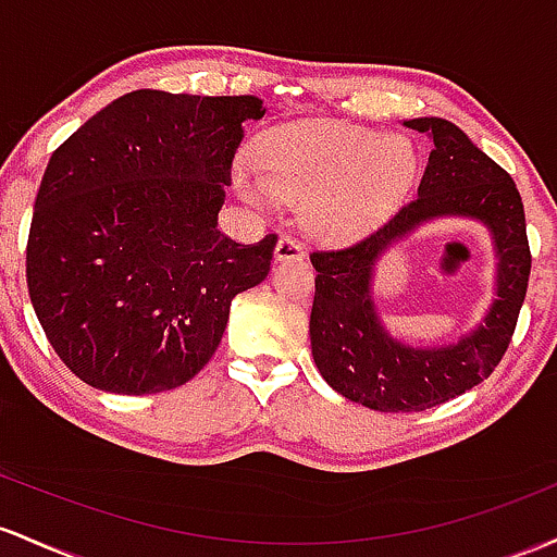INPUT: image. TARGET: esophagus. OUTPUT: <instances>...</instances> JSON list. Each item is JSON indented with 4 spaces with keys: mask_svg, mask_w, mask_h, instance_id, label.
Returning a JSON list of instances; mask_svg holds the SVG:
<instances>
[{
    "mask_svg": "<svg viewBox=\"0 0 557 557\" xmlns=\"http://www.w3.org/2000/svg\"><path fill=\"white\" fill-rule=\"evenodd\" d=\"M273 258L278 262H289V260H305V247L299 242L289 239V236H281L276 242V249H273Z\"/></svg>",
    "mask_w": 557,
    "mask_h": 557,
    "instance_id": "esophagus-1",
    "label": "esophagus"
}]
</instances>
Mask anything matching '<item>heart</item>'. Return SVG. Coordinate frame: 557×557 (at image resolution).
Masks as SVG:
<instances>
[{"label":"heart","instance_id":"b5f03b06","mask_svg":"<svg viewBox=\"0 0 557 557\" xmlns=\"http://www.w3.org/2000/svg\"><path fill=\"white\" fill-rule=\"evenodd\" d=\"M418 152L408 136L345 121L273 128L258 147V171L236 165L234 184L252 205H302L310 236L331 245L384 226L410 195Z\"/></svg>","mask_w":557,"mask_h":557}]
</instances>
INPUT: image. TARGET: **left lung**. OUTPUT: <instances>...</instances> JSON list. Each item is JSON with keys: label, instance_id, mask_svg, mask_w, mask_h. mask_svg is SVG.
Instances as JSON below:
<instances>
[{"label": "left lung", "instance_id": "left-lung-1", "mask_svg": "<svg viewBox=\"0 0 557 557\" xmlns=\"http://www.w3.org/2000/svg\"><path fill=\"white\" fill-rule=\"evenodd\" d=\"M403 123L434 144L418 197L360 245L310 258L318 271L312 360L331 389L381 413L429 410L490 376L510 345L531 271L527 218L513 178L445 117ZM436 220H471L491 234L496 289L476 327L440 346H410L380 318L375 271L384 253Z\"/></svg>", "mask_w": 557, "mask_h": 557}]
</instances>
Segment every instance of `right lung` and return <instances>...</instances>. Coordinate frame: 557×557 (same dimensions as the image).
<instances>
[{"label": "right lung", "mask_w": 557, "mask_h": 557, "mask_svg": "<svg viewBox=\"0 0 557 557\" xmlns=\"http://www.w3.org/2000/svg\"><path fill=\"white\" fill-rule=\"evenodd\" d=\"M262 99L131 91L81 126L44 171L28 295L49 345L112 395L186 384L212 358L231 299L271 271L276 236L218 228L231 160Z\"/></svg>", "instance_id": "obj_1"}]
</instances>
